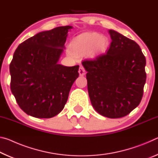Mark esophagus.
I'll return each instance as SVG.
<instances>
[{"instance_id":"1","label":"esophagus","mask_w":158,"mask_h":158,"mask_svg":"<svg viewBox=\"0 0 158 158\" xmlns=\"http://www.w3.org/2000/svg\"><path fill=\"white\" fill-rule=\"evenodd\" d=\"M79 74L80 76H84L85 74V69L83 66H80L79 69Z\"/></svg>"}]
</instances>
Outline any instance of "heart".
I'll use <instances>...</instances> for the list:
<instances>
[{"label": "heart", "mask_w": 158, "mask_h": 158, "mask_svg": "<svg viewBox=\"0 0 158 158\" xmlns=\"http://www.w3.org/2000/svg\"><path fill=\"white\" fill-rule=\"evenodd\" d=\"M110 42L107 37L97 32H84L74 37L70 43L68 54L70 57L82 56L89 53L90 58H95L105 53Z\"/></svg>", "instance_id": "b5f03b06"}]
</instances>
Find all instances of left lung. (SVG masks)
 I'll list each match as a JSON object with an SVG mask.
<instances>
[{
	"instance_id": "obj_1",
	"label": "left lung",
	"mask_w": 158,
	"mask_h": 158,
	"mask_svg": "<svg viewBox=\"0 0 158 158\" xmlns=\"http://www.w3.org/2000/svg\"><path fill=\"white\" fill-rule=\"evenodd\" d=\"M111 43L105 54L82 62L88 91L95 110L118 118L139 105L146 79V58L135 41L109 30Z\"/></svg>"
}]
</instances>
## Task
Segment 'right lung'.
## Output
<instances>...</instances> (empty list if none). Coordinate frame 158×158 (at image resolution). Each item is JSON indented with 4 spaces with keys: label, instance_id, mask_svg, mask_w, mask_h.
I'll return each instance as SVG.
<instances>
[{
    "label": "right lung",
    "instance_id": "1",
    "mask_svg": "<svg viewBox=\"0 0 158 158\" xmlns=\"http://www.w3.org/2000/svg\"><path fill=\"white\" fill-rule=\"evenodd\" d=\"M71 26L42 31L19 45L10 65V88L28 115L49 118L63 110L79 65L58 64Z\"/></svg>",
    "mask_w": 158,
    "mask_h": 158
}]
</instances>
